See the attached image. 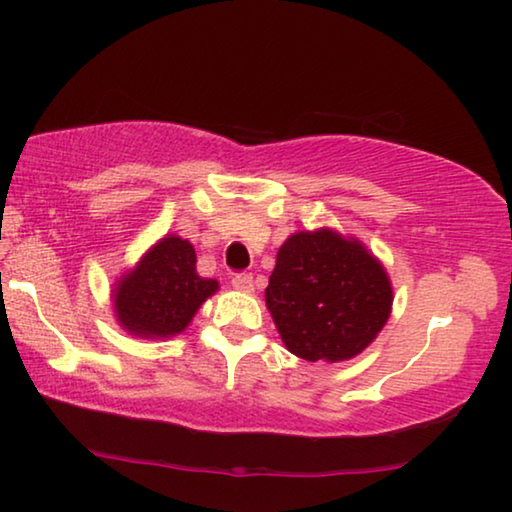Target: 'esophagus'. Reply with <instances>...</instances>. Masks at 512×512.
<instances>
[{
    "label": "esophagus",
    "instance_id": "esophagus-1",
    "mask_svg": "<svg viewBox=\"0 0 512 512\" xmlns=\"http://www.w3.org/2000/svg\"><path fill=\"white\" fill-rule=\"evenodd\" d=\"M232 287H235V289L241 291V293H253V289H255L253 275H250V273H239V275H235V277H232Z\"/></svg>",
    "mask_w": 512,
    "mask_h": 512
}]
</instances>
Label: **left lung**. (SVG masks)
Wrapping results in <instances>:
<instances>
[{"mask_svg": "<svg viewBox=\"0 0 512 512\" xmlns=\"http://www.w3.org/2000/svg\"><path fill=\"white\" fill-rule=\"evenodd\" d=\"M264 298L287 350L305 361L354 359L393 309L384 264L357 237L332 228L300 230L284 241Z\"/></svg>", "mask_w": 512, "mask_h": 512, "instance_id": "left-lung-1", "label": "left lung"}]
</instances>
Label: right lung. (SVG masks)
Segmentation results:
<instances>
[{"label": "right lung", "mask_w": 512, "mask_h": 512, "mask_svg": "<svg viewBox=\"0 0 512 512\" xmlns=\"http://www.w3.org/2000/svg\"><path fill=\"white\" fill-rule=\"evenodd\" d=\"M219 282L196 273V250L187 239L167 235L146 250L131 271L117 277L112 309L119 327L137 339L183 334Z\"/></svg>", "instance_id": "add662e5"}]
</instances>
